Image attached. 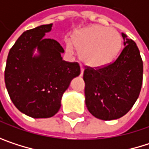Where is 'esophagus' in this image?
Listing matches in <instances>:
<instances>
[{"label":"esophagus","instance_id":"34e87169","mask_svg":"<svg viewBox=\"0 0 149 149\" xmlns=\"http://www.w3.org/2000/svg\"><path fill=\"white\" fill-rule=\"evenodd\" d=\"M80 67H81V73H80V76H83V74H84V68H83L82 65H80Z\"/></svg>","mask_w":149,"mask_h":149}]
</instances>
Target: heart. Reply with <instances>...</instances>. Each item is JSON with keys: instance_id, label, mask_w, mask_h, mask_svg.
I'll list each match as a JSON object with an SVG mask.
<instances>
[{"instance_id": "heart-1", "label": "heart", "mask_w": 149, "mask_h": 149, "mask_svg": "<svg viewBox=\"0 0 149 149\" xmlns=\"http://www.w3.org/2000/svg\"><path fill=\"white\" fill-rule=\"evenodd\" d=\"M72 43L80 52L81 60L91 67H102L109 64L121 50L123 39L114 28L93 25L76 32ZM71 41L65 42L68 53L73 52Z\"/></svg>"}]
</instances>
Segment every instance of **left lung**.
Listing matches in <instances>:
<instances>
[{
	"instance_id": "obj_1",
	"label": "left lung",
	"mask_w": 149,
	"mask_h": 149,
	"mask_svg": "<svg viewBox=\"0 0 149 149\" xmlns=\"http://www.w3.org/2000/svg\"><path fill=\"white\" fill-rule=\"evenodd\" d=\"M124 48L118 58L103 67H86L85 104L95 117L110 121L127 114L137 100L142 84L143 64L136 44L122 33Z\"/></svg>"
}]
</instances>
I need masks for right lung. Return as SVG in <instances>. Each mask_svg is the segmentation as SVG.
Wrapping results in <instances>:
<instances>
[{
    "instance_id": "1",
    "label": "right lung",
    "mask_w": 149,
    "mask_h": 149,
    "mask_svg": "<svg viewBox=\"0 0 149 149\" xmlns=\"http://www.w3.org/2000/svg\"><path fill=\"white\" fill-rule=\"evenodd\" d=\"M52 24L24 32L10 49L5 84L15 107L33 118L53 116L73 77L80 74L77 62L63 60L60 44L45 35ZM35 49L38 54L33 55Z\"/></svg>"
}]
</instances>
